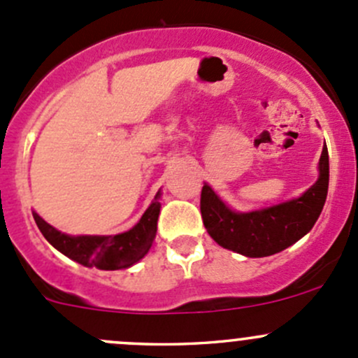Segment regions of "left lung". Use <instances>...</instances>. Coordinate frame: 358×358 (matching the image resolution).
<instances>
[{
    "label": "left lung",
    "mask_w": 358,
    "mask_h": 358,
    "mask_svg": "<svg viewBox=\"0 0 358 358\" xmlns=\"http://www.w3.org/2000/svg\"><path fill=\"white\" fill-rule=\"evenodd\" d=\"M319 180L301 197L252 213H234L211 187L201 192V215L209 236L222 248L249 258L275 255L312 230L320 216L329 187V154L324 145Z\"/></svg>",
    "instance_id": "1"
}]
</instances>
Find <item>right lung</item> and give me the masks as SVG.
<instances>
[{
    "mask_svg": "<svg viewBox=\"0 0 358 358\" xmlns=\"http://www.w3.org/2000/svg\"><path fill=\"white\" fill-rule=\"evenodd\" d=\"M157 197L159 194L131 230L109 237H71L48 225L38 213H32V216L45 239L67 258L85 266H96L100 270H121L140 262L152 246L157 232L159 211H161Z\"/></svg>",
    "mask_w": 358,
    "mask_h": 358,
    "instance_id": "1",
    "label": "right lung"
}]
</instances>
